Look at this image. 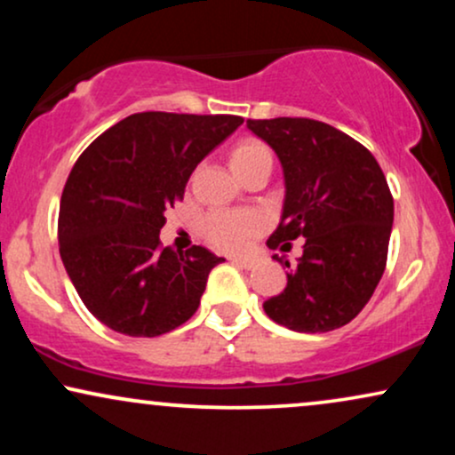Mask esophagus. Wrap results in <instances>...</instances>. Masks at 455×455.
Segmentation results:
<instances>
[{"label": "esophagus", "instance_id": "34e87169", "mask_svg": "<svg viewBox=\"0 0 455 455\" xmlns=\"http://www.w3.org/2000/svg\"><path fill=\"white\" fill-rule=\"evenodd\" d=\"M231 260L237 265V267H243V269H252L254 265H257V259L252 257H233Z\"/></svg>", "mask_w": 455, "mask_h": 455}]
</instances>
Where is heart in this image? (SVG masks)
<instances>
[{
    "instance_id": "heart-1",
    "label": "heart",
    "mask_w": 455,
    "mask_h": 455,
    "mask_svg": "<svg viewBox=\"0 0 455 455\" xmlns=\"http://www.w3.org/2000/svg\"><path fill=\"white\" fill-rule=\"evenodd\" d=\"M260 158H271L267 145H263L260 140H242L233 149L231 164L235 171H239ZM259 216L250 212H212L203 222L207 239L222 250L243 248L259 233Z\"/></svg>"
}]
</instances>
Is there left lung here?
Masks as SVG:
<instances>
[{
    "label": "left lung",
    "mask_w": 455,
    "mask_h": 455,
    "mask_svg": "<svg viewBox=\"0 0 455 455\" xmlns=\"http://www.w3.org/2000/svg\"><path fill=\"white\" fill-rule=\"evenodd\" d=\"M280 158L284 205L271 250L304 254L289 267L286 289L263 304L278 325L323 333L351 323L368 304L387 265L394 196L377 158L329 124L307 117L248 119Z\"/></svg>",
    "instance_id": "obj_1"
}]
</instances>
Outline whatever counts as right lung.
<instances>
[{
	"mask_svg": "<svg viewBox=\"0 0 455 455\" xmlns=\"http://www.w3.org/2000/svg\"><path fill=\"white\" fill-rule=\"evenodd\" d=\"M243 124L237 115L134 113L81 154L60 205V254L98 321L156 338L196 312L210 271L203 245L162 248L164 212L184 198L196 164Z\"/></svg>",
	"mask_w": 455,
	"mask_h": 455,
	"instance_id": "1",
	"label": "right lung"
}]
</instances>
